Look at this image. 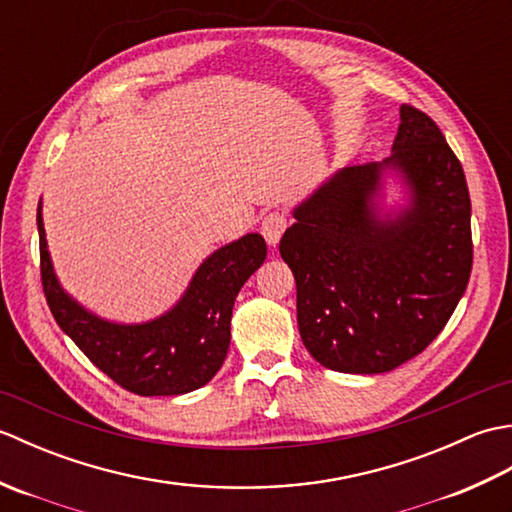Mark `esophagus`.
Returning <instances> with one entry per match:
<instances>
[{
  "label": "esophagus",
  "instance_id": "esophagus-1",
  "mask_svg": "<svg viewBox=\"0 0 512 512\" xmlns=\"http://www.w3.org/2000/svg\"><path fill=\"white\" fill-rule=\"evenodd\" d=\"M286 226H288V217L281 211L266 213L262 220V235L266 237V242L270 246H277L281 235H284V231H286Z\"/></svg>",
  "mask_w": 512,
  "mask_h": 512
}]
</instances>
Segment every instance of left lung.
Wrapping results in <instances>:
<instances>
[{"label": "left lung", "mask_w": 512, "mask_h": 512, "mask_svg": "<svg viewBox=\"0 0 512 512\" xmlns=\"http://www.w3.org/2000/svg\"><path fill=\"white\" fill-rule=\"evenodd\" d=\"M292 217L279 253L297 281L301 341L334 372L383 374L420 354L469 284V187L416 107H400L389 158L334 171Z\"/></svg>", "instance_id": "left-lung-1"}]
</instances>
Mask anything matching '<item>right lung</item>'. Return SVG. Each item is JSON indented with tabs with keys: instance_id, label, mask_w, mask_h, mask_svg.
<instances>
[{
	"instance_id": "obj_1",
	"label": "right lung",
	"mask_w": 512,
	"mask_h": 512,
	"mask_svg": "<svg viewBox=\"0 0 512 512\" xmlns=\"http://www.w3.org/2000/svg\"><path fill=\"white\" fill-rule=\"evenodd\" d=\"M41 211L39 200L41 281L50 312L103 374L138 396H180L204 387L220 372L231 343L237 292L266 259L262 235L246 233L213 250L180 299L158 317L121 323L99 317L61 286Z\"/></svg>"
}]
</instances>
